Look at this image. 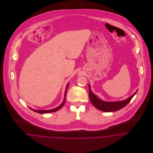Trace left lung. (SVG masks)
Wrapping results in <instances>:
<instances>
[{
    "label": "left lung",
    "mask_w": 153,
    "mask_h": 153,
    "mask_svg": "<svg viewBox=\"0 0 153 153\" xmlns=\"http://www.w3.org/2000/svg\"><path fill=\"white\" fill-rule=\"evenodd\" d=\"M137 92V91L126 100L116 102H106L99 99L97 96H95L91 91V87L89 85V97L91 102L96 108L104 112H113L122 109L130 102L131 99Z\"/></svg>",
    "instance_id": "obj_1"
}]
</instances>
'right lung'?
I'll use <instances>...</instances> for the list:
<instances>
[{
    "mask_svg": "<svg viewBox=\"0 0 153 153\" xmlns=\"http://www.w3.org/2000/svg\"><path fill=\"white\" fill-rule=\"evenodd\" d=\"M68 85H69V84H68L67 86H66V87L64 101V102L62 103V104H61L59 107H56V108H53V109H50V110H35V109H32L31 108H29L30 109H32V110H33V111H35V112H36L39 113V114H45V113L53 112H55V111H56L61 109V108L64 106V104H65V102L66 92V91H67V88L68 87Z\"/></svg>",
    "mask_w": 153,
    "mask_h": 153,
    "instance_id": "obj_1",
    "label": "right lung"
}]
</instances>
